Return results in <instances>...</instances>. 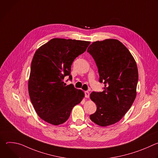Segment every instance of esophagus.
Returning a JSON list of instances; mask_svg holds the SVG:
<instances>
[{
	"label": "esophagus",
	"mask_w": 158,
	"mask_h": 158,
	"mask_svg": "<svg viewBox=\"0 0 158 158\" xmlns=\"http://www.w3.org/2000/svg\"><path fill=\"white\" fill-rule=\"evenodd\" d=\"M84 93H85V97L86 98H89V95H90L89 92H88V91H85Z\"/></svg>",
	"instance_id": "obj_1"
}]
</instances>
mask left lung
I'll return each instance as SVG.
<instances>
[{
	"label": "left lung",
	"mask_w": 158,
	"mask_h": 158,
	"mask_svg": "<svg viewBox=\"0 0 158 158\" xmlns=\"http://www.w3.org/2000/svg\"><path fill=\"white\" fill-rule=\"evenodd\" d=\"M87 52L96 63L99 82L104 84L102 92H93L90 95L97 106L90 119L100 126L114 124L123 118L136 97V62L127 48L117 39L94 42Z\"/></svg>",
	"instance_id": "obj_1"
}]
</instances>
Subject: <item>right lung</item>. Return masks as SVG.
Returning a JSON list of instances; mask_svg holds the SVG:
<instances>
[{
	"mask_svg": "<svg viewBox=\"0 0 158 158\" xmlns=\"http://www.w3.org/2000/svg\"><path fill=\"white\" fill-rule=\"evenodd\" d=\"M89 41L54 38L35 52L28 81L29 94L37 115L44 121L57 126L65 123L73 108L79 104L84 93L64 83L71 74L74 60L84 53Z\"/></svg>",
	"mask_w": 158,
	"mask_h": 158,
	"instance_id": "obj_1",
	"label": "right lung"
}]
</instances>
